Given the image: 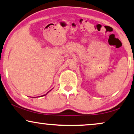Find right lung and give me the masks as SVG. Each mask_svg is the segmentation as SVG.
Here are the masks:
<instances>
[{"label": "right lung", "mask_w": 134, "mask_h": 134, "mask_svg": "<svg viewBox=\"0 0 134 134\" xmlns=\"http://www.w3.org/2000/svg\"><path fill=\"white\" fill-rule=\"evenodd\" d=\"M50 91H51V90H50ZM49 92H47V93H46V94H44V95H43V96H45V95H46V94H47V93H49Z\"/></svg>", "instance_id": "right-lung-1"}]
</instances>
